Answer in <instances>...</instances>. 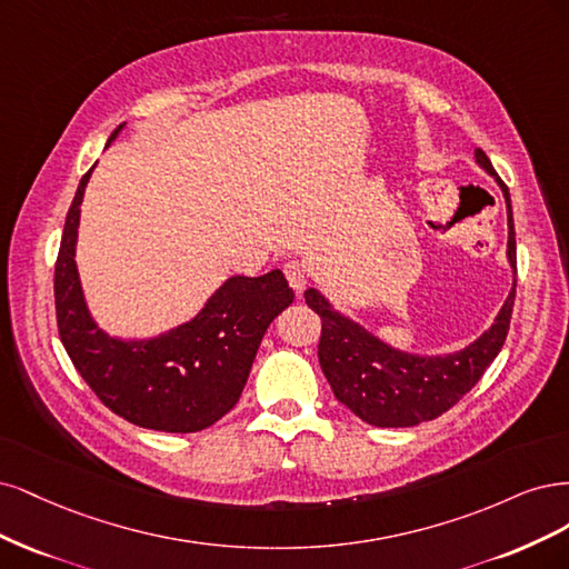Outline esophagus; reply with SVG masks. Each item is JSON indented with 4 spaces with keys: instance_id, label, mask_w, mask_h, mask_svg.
Masks as SVG:
<instances>
[{
    "instance_id": "1",
    "label": "esophagus",
    "mask_w": 569,
    "mask_h": 569,
    "mask_svg": "<svg viewBox=\"0 0 569 569\" xmlns=\"http://www.w3.org/2000/svg\"><path fill=\"white\" fill-rule=\"evenodd\" d=\"M283 273H286L288 286H290L292 290H296V292H302V290H305L307 279H309V273H307V267H305L300 260H290V262H286Z\"/></svg>"
}]
</instances>
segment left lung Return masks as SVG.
Instances as JSON below:
<instances>
[{"instance_id":"1","label":"left lung","mask_w":569,"mask_h":569,"mask_svg":"<svg viewBox=\"0 0 569 569\" xmlns=\"http://www.w3.org/2000/svg\"><path fill=\"white\" fill-rule=\"evenodd\" d=\"M475 160L497 177L503 191L508 206V260L516 271V229L508 187L482 149L475 151ZM305 302L321 317L319 363L338 401L369 426L413 428L458 405V399L475 388L487 366L497 359L508 336L516 283L489 331L466 350L447 357H413L392 350L361 326L336 315L315 288L305 292Z\"/></svg>"}]
</instances>
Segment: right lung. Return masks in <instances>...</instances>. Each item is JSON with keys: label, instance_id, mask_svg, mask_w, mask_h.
<instances>
[{"label": "right lung", "instance_id": "add662e5", "mask_svg": "<svg viewBox=\"0 0 569 569\" xmlns=\"http://www.w3.org/2000/svg\"><path fill=\"white\" fill-rule=\"evenodd\" d=\"M120 130L122 124L108 143ZM91 170L72 198L53 271L61 342L113 413L146 430H206L236 407L264 331L296 296L279 269L258 279L233 277L193 321L170 333L130 342L108 338L89 317L76 267L80 203Z\"/></svg>", "mask_w": 569, "mask_h": 569}]
</instances>
